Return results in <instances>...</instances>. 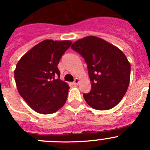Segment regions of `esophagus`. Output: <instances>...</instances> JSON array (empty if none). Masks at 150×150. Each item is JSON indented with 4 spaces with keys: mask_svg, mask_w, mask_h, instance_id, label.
I'll return each mask as SVG.
<instances>
[{
    "mask_svg": "<svg viewBox=\"0 0 150 150\" xmlns=\"http://www.w3.org/2000/svg\"><path fill=\"white\" fill-rule=\"evenodd\" d=\"M80 83V80L78 79V78H76V79L75 80V81L73 82V84L75 85V86H78V84H79Z\"/></svg>",
    "mask_w": 150,
    "mask_h": 150,
    "instance_id": "obj_1",
    "label": "esophagus"
}]
</instances>
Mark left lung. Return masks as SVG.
I'll return each instance as SVG.
<instances>
[{"instance_id":"1","label":"left lung","mask_w":150,"mask_h":150,"mask_svg":"<svg viewBox=\"0 0 150 150\" xmlns=\"http://www.w3.org/2000/svg\"><path fill=\"white\" fill-rule=\"evenodd\" d=\"M71 48L87 63L91 89L83 93L86 103L98 110L115 107L126 93L130 82L131 64L123 52L92 35L79 39Z\"/></svg>"}]
</instances>
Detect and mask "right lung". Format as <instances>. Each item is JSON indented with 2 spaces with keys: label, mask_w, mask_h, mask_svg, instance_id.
Here are the masks:
<instances>
[{
  "label": "right lung",
  "mask_w": 150,
  "mask_h": 150,
  "mask_svg": "<svg viewBox=\"0 0 150 150\" xmlns=\"http://www.w3.org/2000/svg\"><path fill=\"white\" fill-rule=\"evenodd\" d=\"M71 44L70 40H45L22 56L16 64L14 78L18 91L40 114H52L65 104L69 87L59 79L57 65Z\"/></svg>",
  "instance_id": "obj_1"
}]
</instances>
